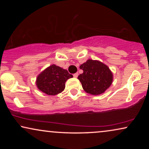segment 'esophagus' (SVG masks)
<instances>
[{
	"mask_svg": "<svg viewBox=\"0 0 149 149\" xmlns=\"http://www.w3.org/2000/svg\"><path fill=\"white\" fill-rule=\"evenodd\" d=\"M78 75H79V74L77 72V73H75V74H73V76H74V78H77V77H78Z\"/></svg>",
	"mask_w": 149,
	"mask_h": 149,
	"instance_id": "34e87169",
	"label": "esophagus"
}]
</instances>
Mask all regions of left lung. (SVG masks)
Segmentation results:
<instances>
[{
    "label": "left lung",
    "instance_id": "left-lung-1",
    "mask_svg": "<svg viewBox=\"0 0 149 149\" xmlns=\"http://www.w3.org/2000/svg\"><path fill=\"white\" fill-rule=\"evenodd\" d=\"M83 72L78 77L85 92L93 95L104 93L113 81V74L109 66L99 60L89 59L80 66Z\"/></svg>",
    "mask_w": 149,
    "mask_h": 149
}]
</instances>
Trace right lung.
Segmentation results:
<instances>
[{
  "mask_svg": "<svg viewBox=\"0 0 149 149\" xmlns=\"http://www.w3.org/2000/svg\"><path fill=\"white\" fill-rule=\"evenodd\" d=\"M72 77L66 69L52 64L38 75L36 85L40 91L47 95H55L64 90L66 81Z\"/></svg>",
  "mask_w": 149,
  "mask_h": 149,
  "instance_id": "right-lung-1",
  "label": "right lung"
}]
</instances>
